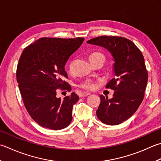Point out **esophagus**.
<instances>
[{
	"instance_id": "1",
	"label": "esophagus",
	"mask_w": 161,
	"mask_h": 161,
	"mask_svg": "<svg viewBox=\"0 0 161 161\" xmlns=\"http://www.w3.org/2000/svg\"><path fill=\"white\" fill-rule=\"evenodd\" d=\"M89 95H91V93H86V92H84V93H82L80 95V96L81 97H86V96H89Z\"/></svg>"
}]
</instances>
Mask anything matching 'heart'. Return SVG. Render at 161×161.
<instances>
[{"mask_svg":"<svg viewBox=\"0 0 161 161\" xmlns=\"http://www.w3.org/2000/svg\"><path fill=\"white\" fill-rule=\"evenodd\" d=\"M105 58V56L102 53L100 52H94L93 53H91L89 56V60L90 61H93V60H96L98 58ZM68 69L69 71L70 72H72V70H73V62L71 61L68 64ZM80 87L86 90H89L91 91L96 89V83L94 82V81L89 80H86L83 81L80 84Z\"/></svg>","mask_w":161,"mask_h":161,"instance_id":"1","label":"heart"}]
</instances>
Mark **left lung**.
I'll return each instance as SVG.
<instances>
[{
	"label": "left lung",
	"mask_w": 161,
	"mask_h": 161,
	"mask_svg": "<svg viewBox=\"0 0 161 161\" xmlns=\"http://www.w3.org/2000/svg\"><path fill=\"white\" fill-rule=\"evenodd\" d=\"M103 47L114 58L113 70L115 77L106 85L114 91L113 97L100 95L96 114L103 124H120L137 111L144 98L148 72L140 50L127 38L117 36H100L86 42Z\"/></svg>",
	"instance_id": "left-lung-1"
}]
</instances>
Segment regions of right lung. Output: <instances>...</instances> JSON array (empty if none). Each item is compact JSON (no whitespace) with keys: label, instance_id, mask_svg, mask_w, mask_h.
<instances>
[{"label":"right lung","instance_id":"add662e5","mask_svg":"<svg viewBox=\"0 0 161 161\" xmlns=\"http://www.w3.org/2000/svg\"><path fill=\"white\" fill-rule=\"evenodd\" d=\"M84 38L42 37L24 49L17 68V81L28 114L41 126L58 130L68 126L72 107L79 96L72 92L64 99L58 89L71 91L65 81V65Z\"/></svg>","mask_w":161,"mask_h":161}]
</instances>
